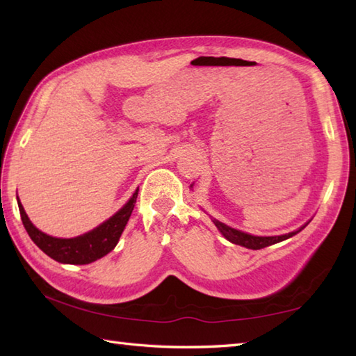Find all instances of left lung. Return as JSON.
Here are the masks:
<instances>
[{"instance_id":"left-lung-1","label":"left lung","mask_w":356,"mask_h":356,"mask_svg":"<svg viewBox=\"0 0 356 356\" xmlns=\"http://www.w3.org/2000/svg\"><path fill=\"white\" fill-rule=\"evenodd\" d=\"M216 226L218 228V231H220L223 236L228 238L229 241H232V243L236 245H240V246H245L248 249H263L266 246H270V245H275L278 243V241H283L286 238H289L292 236H295V234L300 232L301 229L295 231V232H289L286 234V236H277V237H257V236H251V234H246V232H241V231H237V229H232L229 228V226H226L225 223L218 222V220H214Z\"/></svg>"}]
</instances>
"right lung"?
<instances>
[{"instance_id": "1", "label": "right lung", "mask_w": 356, "mask_h": 356, "mask_svg": "<svg viewBox=\"0 0 356 356\" xmlns=\"http://www.w3.org/2000/svg\"><path fill=\"white\" fill-rule=\"evenodd\" d=\"M138 191L139 190H136L133 197L128 200L127 205L120 211H118L111 218H108L107 222H104L101 226H97L96 229L84 234V236L74 238H56L41 232L29 220L26 211L22 208L19 200L18 207L22 225H24L30 238L35 241V245L40 248L42 252H45L49 257H51L53 260H56L59 263L88 264L102 259L104 255H107L110 251L115 249L120 234H122L128 218H130L134 209V203L136 199H138Z\"/></svg>"}]
</instances>
